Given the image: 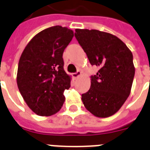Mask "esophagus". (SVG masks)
I'll list each match as a JSON object with an SVG mask.
<instances>
[{
  "mask_svg": "<svg viewBox=\"0 0 150 150\" xmlns=\"http://www.w3.org/2000/svg\"><path fill=\"white\" fill-rule=\"evenodd\" d=\"M81 75V72L80 71H78L77 72H75V73L72 74V76H73L75 79H78V78L80 77Z\"/></svg>",
  "mask_w": 150,
  "mask_h": 150,
  "instance_id": "34e87169",
  "label": "esophagus"
}]
</instances>
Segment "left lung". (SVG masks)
<instances>
[{
    "mask_svg": "<svg viewBox=\"0 0 150 150\" xmlns=\"http://www.w3.org/2000/svg\"><path fill=\"white\" fill-rule=\"evenodd\" d=\"M75 36L91 64L100 68L91 76L89 91L81 95L84 106L95 116H111L131 93L135 73L132 53L122 40L107 32L77 28Z\"/></svg>",
    "mask_w": 150,
    "mask_h": 150,
    "instance_id": "left-lung-1",
    "label": "left lung"
}]
</instances>
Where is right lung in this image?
<instances>
[{
	"label": "right lung",
	"instance_id": "right-lung-1",
	"mask_svg": "<svg viewBox=\"0 0 150 150\" xmlns=\"http://www.w3.org/2000/svg\"><path fill=\"white\" fill-rule=\"evenodd\" d=\"M73 36L66 27H50L32 38L21 55L18 88L28 107L40 116L56 114L63 105L71 76L63 69L62 53Z\"/></svg>",
	"mask_w": 150,
	"mask_h": 150
}]
</instances>
